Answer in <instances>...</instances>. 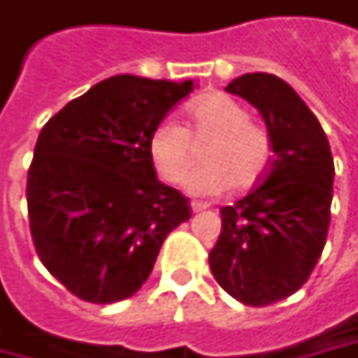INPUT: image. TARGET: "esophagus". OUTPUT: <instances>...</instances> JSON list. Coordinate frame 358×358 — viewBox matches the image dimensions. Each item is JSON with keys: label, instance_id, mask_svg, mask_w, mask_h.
Instances as JSON below:
<instances>
[{"label": "esophagus", "instance_id": "obj_1", "mask_svg": "<svg viewBox=\"0 0 358 358\" xmlns=\"http://www.w3.org/2000/svg\"><path fill=\"white\" fill-rule=\"evenodd\" d=\"M191 209H193V213H199V211L209 209V205L207 203H199V201H191Z\"/></svg>", "mask_w": 358, "mask_h": 358}]
</instances>
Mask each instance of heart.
<instances>
[{"label":"heart","instance_id":"obj_1","mask_svg":"<svg viewBox=\"0 0 358 358\" xmlns=\"http://www.w3.org/2000/svg\"><path fill=\"white\" fill-rule=\"evenodd\" d=\"M189 117L193 131L165 119L149 137V155L165 181L181 179L192 158V138L203 134L214 137L203 148L206 161L183 177V187L191 195L211 197L233 185L247 189L265 173L271 137L261 125L249 121V111L233 97L207 95L189 107Z\"/></svg>","mask_w":358,"mask_h":358}]
</instances>
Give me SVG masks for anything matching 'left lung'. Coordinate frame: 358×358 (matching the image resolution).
Wrapping results in <instances>:
<instances>
[{
	"label": "left lung",
	"instance_id": "1",
	"mask_svg": "<svg viewBox=\"0 0 358 358\" xmlns=\"http://www.w3.org/2000/svg\"><path fill=\"white\" fill-rule=\"evenodd\" d=\"M225 90L261 113L273 159L261 185L221 209L209 265L233 299L265 307L299 291L323 253L335 165L319 119L281 77L245 73Z\"/></svg>",
	"mask_w": 358,
	"mask_h": 358
}]
</instances>
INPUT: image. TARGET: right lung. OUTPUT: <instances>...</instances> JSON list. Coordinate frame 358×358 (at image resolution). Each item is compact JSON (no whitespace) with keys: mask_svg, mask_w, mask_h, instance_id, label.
Segmentation results:
<instances>
[{"mask_svg":"<svg viewBox=\"0 0 358 358\" xmlns=\"http://www.w3.org/2000/svg\"><path fill=\"white\" fill-rule=\"evenodd\" d=\"M193 90L191 79L109 77L39 133L27 175L31 237L41 263L79 299L135 295L165 237L191 217L185 197L157 179L149 137Z\"/></svg>","mask_w":358,"mask_h":358,"instance_id":"right-lung-1","label":"right lung"}]
</instances>
